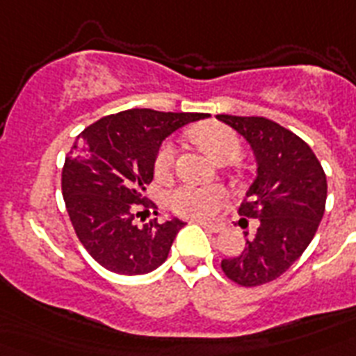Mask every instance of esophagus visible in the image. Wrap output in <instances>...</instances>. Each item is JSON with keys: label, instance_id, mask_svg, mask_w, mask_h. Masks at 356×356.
I'll return each mask as SVG.
<instances>
[{"label": "esophagus", "instance_id": "obj_1", "mask_svg": "<svg viewBox=\"0 0 356 356\" xmlns=\"http://www.w3.org/2000/svg\"><path fill=\"white\" fill-rule=\"evenodd\" d=\"M192 222L200 223L201 227L207 229V231H211V233H222L223 231L222 223H211V222H205V220H192Z\"/></svg>", "mask_w": 356, "mask_h": 356}]
</instances>
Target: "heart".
<instances>
[{
    "instance_id": "heart-1",
    "label": "heart",
    "mask_w": 356,
    "mask_h": 356,
    "mask_svg": "<svg viewBox=\"0 0 356 356\" xmlns=\"http://www.w3.org/2000/svg\"><path fill=\"white\" fill-rule=\"evenodd\" d=\"M195 140L205 147L214 161H222L227 156L236 159L240 153V138L233 129L225 127L222 123H207L194 129ZM175 161V144L172 140H166L159 147L155 156V172L159 177H164L170 173ZM225 200V192L216 184H197L184 183L170 192L168 195V207L175 214L186 218H211L218 212Z\"/></svg>"
}]
</instances>
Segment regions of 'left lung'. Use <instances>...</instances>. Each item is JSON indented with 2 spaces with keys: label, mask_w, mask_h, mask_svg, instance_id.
I'll use <instances>...</instances> for the list:
<instances>
[{
  "label": "left lung",
  "mask_w": 356,
  "mask_h": 356,
  "mask_svg": "<svg viewBox=\"0 0 356 356\" xmlns=\"http://www.w3.org/2000/svg\"><path fill=\"white\" fill-rule=\"evenodd\" d=\"M218 120L249 144L257 175L238 214L259 220L238 257L222 260L225 275L242 286H259L281 277L309 248L327 200V177L309 144L279 123L259 116Z\"/></svg>",
  "instance_id": "obj_1"
}]
</instances>
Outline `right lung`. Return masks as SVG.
Wrapping results in <instances>:
<instances>
[{"mask_svg": "<svg viewBox=\"0 0 356 356\" xmlns=\"http://www.w3.org/2000/svg\"><path fill=\"white\" fill-rule=\"evenodd\" d=\"M201 113L129 108L97 120L75 138L63 168V195L72 225L90 257L120 275H144L168 259L179 218L136 225L162 142Z\"/></svg>", "mask_w": 356, "mask_h": 356, "instance_id": "obj_1", "label": "right lung"}]
</instances>
